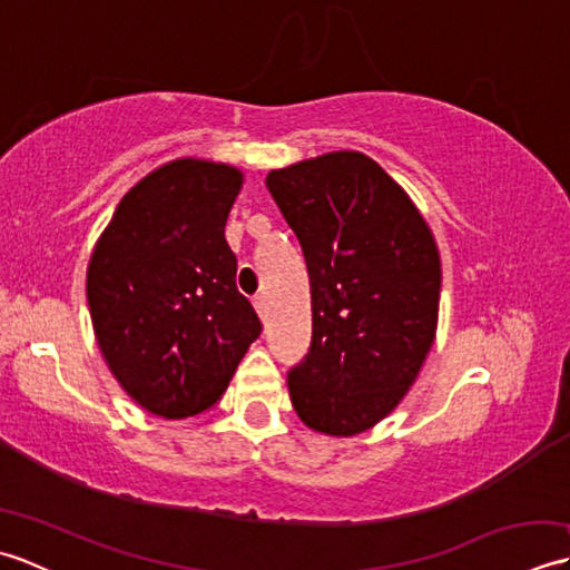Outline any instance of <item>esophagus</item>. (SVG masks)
Returning a JSON list of instances; mask_svg holds the SVG:
<instances>
[{
  "label": "esophagus",
  "mask_w": 570,
  "mask_h": 570,
  "mask_svg": "<svg viewBox=\"0 0 570 570\" xmlns=\"http://www.w3.org/2000/svg\"><path fill=\"white\" fill-rule=\"evenodd\" d=\"M252 304H254V308H257V313L262 318H266V296L264 294H257L252 298Z\"/></svg>",
  "instance_id": "34e87169"
}]
</instances>
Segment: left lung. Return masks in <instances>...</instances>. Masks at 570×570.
I'll use <instances>...</instances> for the list:
<instances>
[{
    "label": "left lung",
    "instance_id": "8db88e82",
    "mask_svg": "<svg viewBox=\"0 0 570 570\" xmlns=\"http://www.w3.org/2000/svg\"><path fill=\"white\" fill-rule=\"evenodd\" d=\"M266 188L311 278L313 337L288 372L292 404L313 431H367L402 402L435 341L441 257L431 227L360 151L276 168Z\"/></svg>",
    "mask_w": 570,
    "mask_h": 570
}]
</instances>
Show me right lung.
<instances>
[{
    "label": "right lung",
    "mask_w": 570,
    "mask_h": 570,
    "mask_svg": "<svg viewBox=\"0 0 570 570\" xmlns=\"http://www.w3.org/2000/svg\"><path fill=\"white\" fill-rule=\"evenodd\" d=\"M235 166L176 159L119 200L88 264L102 357L149 414L186 419L220 402L262 323L237 292L225 239Z\"/></svg>",
    "instance_id": "right-lung-1"
}]
</instances>
